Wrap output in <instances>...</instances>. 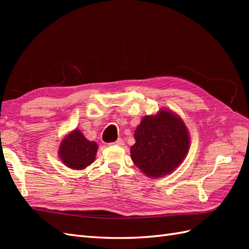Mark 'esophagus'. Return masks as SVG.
Returning <instances> with one entry per match:
<instances>
[{
  "label": "esophagus",
  "mask_w": 249,
  "mask_h": 249,
  "mask_svg": "<svg viewBox=\"0 0 249 249\" xmlns=\"http://www.w3.org/2000/svg\"><path fill=\"white\" fill-rule=\"evenodd\" d=\"M112 144H115V145H119V146H122V145H124V141H123V139H121V138H119L118 140H116L115 142H113Z\"/></svg>",
  "instance_id": "obj_1"
}]
</instances>
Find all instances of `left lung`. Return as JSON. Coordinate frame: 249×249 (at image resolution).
Returning a JSON list of instances; mask_svg holds the SVG:
<instances>
[{
  "label": "left lung",
  "instance_id": "left-lung-1",
  "mask_svg": "<svg viewBox=\"0 0 249 249\" xmlns=\"http://www.w3.org/2000/svg\"><path fill=\"white\" fill-rule=\"evenodd\" d=\"M134 136L131 160L151 178H160L176 170L189 149L186 125L170 110L162 109L157 114L144 116Z\"/></svg>",
  "mask_w": 249,
  "mask_h": 249
}]
</instances>
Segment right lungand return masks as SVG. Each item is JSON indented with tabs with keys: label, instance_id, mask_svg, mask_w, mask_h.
Segmentation results:
<instances>
[{
	"label": "right lung",
	"instance_id": "1",
	"mask_svg": "<svg viewBox=\"0 0 249 249\" xmlns=\"http://www.w3.org/2000/svg\"><path fill=\"white\" fill-rule=\"evenodd\" d=\"M98 145L88 140L79 129L72 130L62 140L59 156L62 162L73 170H82L95 160Z\"/></svg>",
	"mask_w": 249,
	"mask_h": 249
}]
</instances>
